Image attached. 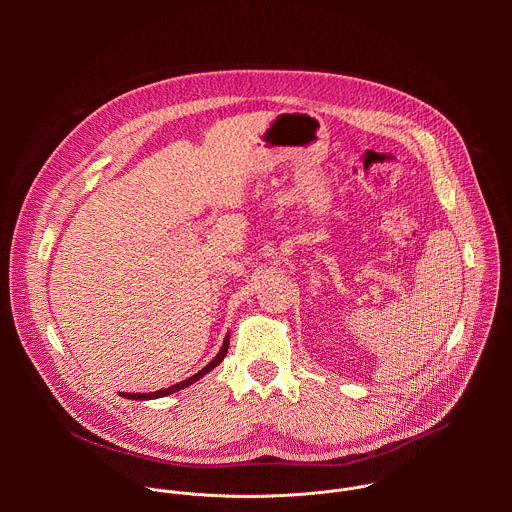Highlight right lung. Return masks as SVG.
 I'll use <instances>...</instances> for the list:
<instances>
[{
  "instance_id": "right-lung-1",
  "label": "right lung",
  "mask_w": 512,
  "mask_h": 512,
  "mask_svg": "<svg viewBox=\"0 0 512 512\" xmlns=\"http://www.w3.org/2000/svg\"><path fill=\"white\" fill-rule=\"evenodd\" d=\"M227 350H229V336L225 338V342H223V346H221V350H218V354L206 364V367L202 369V371H198L196 375H192L190 379H186V381H180V383H176V385H172V387H168V389H162V391H156V393H121V397H125V399H158V397H166V395H172V393H176V391H180V389H186L188 385H192V383H196L198 379H202L206 373H210L216 364H221L223 362V358H225V354H227Z\"/></svg>"
}]
</instances>
